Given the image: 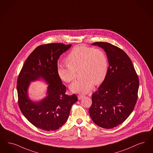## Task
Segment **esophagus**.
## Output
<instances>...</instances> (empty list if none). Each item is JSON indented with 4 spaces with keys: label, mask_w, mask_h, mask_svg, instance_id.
<instances>
[{
    "label": "esophagus",
    "mask_w": 153,
    "mask_h": 153,
    "mask_svg": "<svg viewBox=\"0 0 153 153\" xmlns=\"http://www.w3.org/2000/svg\"><path fill=\"white\" fill-rule=\"evenodd\" d=\"M84 97H85L84 95H80V94H79V95H78V100H80L82 98H83Z\"/></svg>",
    "instance_id": "esophagus-1"
}]
</instances>
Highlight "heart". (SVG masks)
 Masks as SVG:
<instances>
[{
  "label": "heart",
  "mask_w": 153,
  "mask_h": 153,
  "mask_svg": "<svg viewBox=\"0 0 153 153\" xmlns=\"http://www.w3.org/2000/svg\"><path fill=\"white\" fill-rule=\"evenodd\" d=\"M67 65L58 67L60 78L67 83L75 79L79 70V79L70 87L75 93H87L94 84L102 83L106 77L108 62L106 53L100 48L85 46L75 47L67 56Z\"/></svg>",
  "instance_id": "b5f03b06"
}]
</instances>
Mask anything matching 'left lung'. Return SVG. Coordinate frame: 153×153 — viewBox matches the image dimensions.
<instances>
[{"label": "left lung", "instance_id": "8db88e82", "mask_svg": "<svg viewBox=\"0 0 153 153\" xmlns=\"http://www.w3.org/2000/svg\"><path fill=\"white\" fill-rule=\"evenodd\" d=\"M92 45L105 50L109 66L105 79L92 95L89 114L98 126L111 128L132 113L138 98L139 78L131 60L122 49L107 42Z\"/></svg>", "mask_w": 153, "mask_h": 153}]
</instances>
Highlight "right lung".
<instances>
[{
	"label": "right lung",
	"mask_w": 153,
	"mask_h": 153,
	"mask_svg": "<svg viewBox=\"0 0 153 153\" xmlns=\"http://www.w3.org/2000/svg\"><path fill=\"white\" fill-rule=\"evenodd\" d=\"M71 45L49 43L37 47L27 58L17 80L20 111L31 124L46 131L56 130L67 121L75 94H66V87L58 74V60ZM42 78L49 84L48 96L39 102L30 100L27 88L31 81Z\"/></svg>",
	"instance_id": "obj_1"
}]
</instances>
